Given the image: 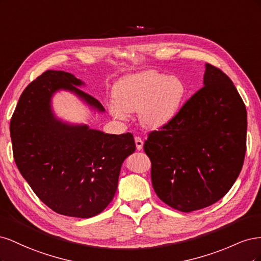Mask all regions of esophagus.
Here are the masks:
<instances>
[{"label":"esophagus","mask_w":261,"mask_h":261,"mask_svg":"<svg viewBox=\"0 0 261 261\" xmlns=\"http://www.w3.org/2000/svg\"><path fill=\"white\" fill-rule=\"evenodd\" d=\"M135 144H136V148H137V150H141L143 149V147H144V141H143V139H141L140 137H135Z\"/></svg>","instance_id":"1"}]
</instances>
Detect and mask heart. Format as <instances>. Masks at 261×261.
<instances>
[{
    "label": "heart",
    "mask_w": 261,
    "mask_h": 261,
    "mask_svg": "<svg viewBox=\"0 0 261 261\" xmlns=\"http://www.w3.org/2000/svg\"><path fill=\"white\" fill-rule=\"evenodd\" d=\"M187 93V85L177 75L145 70L123 77L113 91L109 111L117 120H126L128 112L138 110L140 124L158 129L178 115Z\"/></svg>",
    "instance_id": "b5f03b06"
}]
</instances>
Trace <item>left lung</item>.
Masks as SVG:
<instances>
[{
  "label": "left lung",
  "mask_w": 261,
  "mask_h": 261,
  "mask_svg": "<svg viewBox=\"0 0 261 261\" xmlns=\"http://www.w3.org/2000/svg\"><path fill=\"white\" fill-rule=\"evenodd\" d=\"M246 133V108L239 91L222 70L206 64L202 88L145 141L158 197L181 212L220 200L240 175Z\"/></svg>",
  "instance_id": "left-lung-1"
}]
</instances>
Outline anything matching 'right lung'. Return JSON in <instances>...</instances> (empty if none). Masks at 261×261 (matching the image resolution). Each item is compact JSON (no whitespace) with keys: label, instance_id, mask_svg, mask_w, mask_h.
I'll list each match as a JSON object with an SVG mask.
<instances>
[{"label":"right lung","instance_id":"right-lung-1","mask_svg":"<svg viewBox=\"0 0 261 261\" xmlns=\"http://www.w3.org/2000/svg\"><path fill=\"white\" fill-rule=\"evenodd\" d=\"M63 70H46L22 91L10 130L14 159L22 177L57 213L91 218L112 201L124 160L136 149L130 133L105 134L63 122L51 107L59 90L75 93L98 112L105 108Z\"/></svg>","mask_w":261,"mask_h":261}]
</instances>
